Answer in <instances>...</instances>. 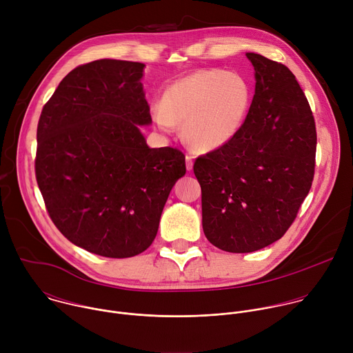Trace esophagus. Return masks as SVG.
I'll return each mask as SVG.
<instances>
[{
	"label": "esophagus",
	"mask_w": 353,
	"mask_h": 353,
	"mask_svg": "<svg viewBox=\"0 0 353 353\" xmlns=\"http://www.w3.org/2000/svg\"><path fill=\"white\" fill-rule=\"evenodd\" d=\"M185 168H187V170L192 169V157L188 154L185 155Z\"/></svg>",
	"instance_id": "esophagus-1"
}]
</instances>
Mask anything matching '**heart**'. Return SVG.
<instances>
[{
  "instance_id": "1",
  "label": "heart",
  "mask_w": 353,
  "mask_h": 353,
  "mask_svg": "<svg viewBox=\"0 0 353 353\" xmlns=\"http://www.w3.org/2000/svg\"><path fill=\"white\" fill-rule=\"evenodd\" d=\"M251 106L244 77L222 70H199L174 81L162 94L154 120L162 131L181 125L188 145L214 150L226 145L243 127Z\"/></svg>"
}]
</instances>
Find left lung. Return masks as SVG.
<instances>
[{"mask_svg":"<svg viewBox=\"0 0 353 353\" xmlns=\"http://www.w3.org/2000/svg\"><path fill=\"white\" fill-rule=\"evenodd\" d=\"M256 93L240 131L201 155L203 229L229 253H251L279 240L307 196L316 168L317 132L307 99L290 70L247 53Z\"/></svg>","mask_w":353,"mask_h":353,"instance_id":"obj_1","label":"left lung"}]
</instances>
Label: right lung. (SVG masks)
I'll list each match as a JSON object with an SVG mask.
<instances>
[{"instance_id": "1", "label": "right lung", "mask_w": 353, "mask_h": 353, "mask_svg": "<svg viewBox=\"0 0 353 353\" xmlns=\"http://www.w3.org/2000/svg\"><path fill=\"white\" fill-rule=\"evenodd\" d=\"M143 64L96 60L74 68L43 106L34 173L56 228L89 253L127 259L157 237L174 183L177 148H149Z\"/></svg>"}]
</instances>
